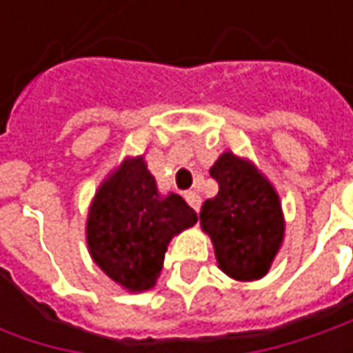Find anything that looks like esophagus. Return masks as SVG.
<instances>
[{
  "label": "esophagus",
  "instance_id": "obj_1",
  "mask_svg": "<svg viewBox=\"0 0 353 353\" xmlns=\"http://www.w3.org/2000/svg\"><path fill=\"white\" fill-rule=\"evenodd\" d=\"M184 198H186V202L190 204V208L192 210H200V204H202V200H200V194H198L196 190H188L186 194H184Z\"/></svg>",
  "mask_w": 353,
  "mask_h": 353
}]
</instances>
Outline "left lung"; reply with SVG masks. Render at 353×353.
Returning a JSON list of instances; mask_svg holds the SVG:
<instances>
[{"label": "left lung", "instance_id": "left-lung-1", "mask_svg": "<svg viewBox=\"0 0 353 353\" xmlns=\"http://www.w3.org/2000/svg\"><path fill=\"white\" fill-rule=\"evenodd\" d=\"M218 194L200 210V228L218 267L236 281L265 277L285 239V216L273 183L245 157L224 151L212 165Z\"/></svg>", "mask_w": 353, "mask_h": 353}]
</instances>
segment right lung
Wrapping results in <instances>:
<instances>
[{"label":"right lung","mask_w":353,"mask_h":353,"mask_svg":"<svg viewBox=\"0 0 353 353\" xmlns=\"http://www.w3.org/2000/svg\"><path fill=\"white\" fill-rule=\"evenodd\" d=\"M196 220L183 196L159 192L145 157H125L90 202V257L123 291H149L161 275L170 239Z\"/></svg>","instance_id":"obj_1"}]
</instances>
